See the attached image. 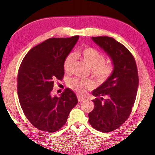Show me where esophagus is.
Masks as SVG:
<instances>
[{
  "instance_id": "obj_1",
  "label": "esophagus",
  "mask_w": 155,
  "mask_h": 155,
  "mask_svg": "<svg viewBox=\"0 0 155 155\" xmlns=\"http://www.w3.org/2000/svg\"><path fill=\"white\" fill-rule=\"evenodd\" d=\"M84 100H85V99H84V98H82L81 97H79V96H78V101H79V102H81V101H83Z\"/></svg>"
}]
</instances>
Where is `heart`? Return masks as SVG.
Instances as JSON below:
<instances>
[{
	"label": "heart",
	"mask_w": 155,
	"mask_h": 155,
	"mask_svg": "<svg viewBox=\"0 0 155 155\" xmlns=\"http://www.w3.org/2000/svg\"><path fill=\"white\" fill-rule=\"evenodd\" d=\"M77 56L81 57L91 68L92 75L98 81H105L113 73V64L110 61H105L104 55L94 48L86 47L77 53ZM76 56L74 54L66 56L64 61V68L66 73L71 74L73 71ZM68 87L79 94H83L84 90L93 87V82L89 79L75 78L68 81Z\"/></svg>",
	"instance_id": "heart-1"
}]
</instances>
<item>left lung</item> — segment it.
I'll use <instances>...</instances> for the list:
<instances>
[{
    "label": "left lung",
    "instance_id": "8db88e82",
    "mask_svg": "<svg viewBox=\"0 0 155 155\" xmlns=\"http://www.w3.org/2000/svg\"><path fill=\"white\" fill-rule=\"evenodd\" d=\"M107 52L114 64V71L104 83L92 91L94 108L89 114V122L102 132L118 129L130 117L139 84L138 71L133 55L124 45L109 36L92 37Z\"/></svg>",
    "mask_w": 155,
    "mask_h": 155
}]
</instances>
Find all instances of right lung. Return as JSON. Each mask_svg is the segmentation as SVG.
Wrapping results in <instances>:
<instances>
[{
  "instance_id": "1",
  "label": "right lung",
  "mask_w": 155,
  "mask_h": 155,
  "mask_svg": "<svg viewBox=\"0 0 155 155\" xmlns=\"http://www.w3.org/2000/svg\"><path fill=\"white\" fill-rule=\"evenodd\" d=\"M48 38L27 53L18 73V96L24 114L39 130L55 132L66 124L77 104L76 94L66 89L59 97L52 96L56 80L64 76V61L79 39Z\"/></svg>"
}]
</instances>
